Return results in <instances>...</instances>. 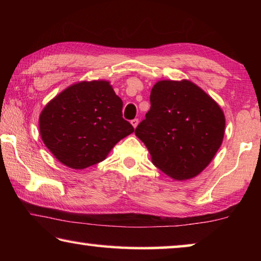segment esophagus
Segmentation results:
<instances>
[{
  "instance_id": "34e87169",
  "label": "esophagus",
  "mask_w": 261,
  "mask_h": 261,
  "mask_svg": "<svg viewBox=\"0 0 261 261\" xmlns=\"http://www.w3.org/2000/svg\"><path fill=\"white\" fill-rule=\"evenodd\" d=\"M138 123H139L138 118H135V120H132V121H131V124H132V126L135 127V129L137 127V125H138Z\"/></svg>"
}]
</instances>
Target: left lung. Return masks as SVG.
<instances>
[{"instance_id": "8db88e82", "label": "left lung", "mask_w": 261, "mask_h": 261, "mask_svg": "<svg viewBox=\"0 0 261 261\" xmlns=\"http://www.w3.org/2000/svg\"><path fill=\"white\" fill-rule=\"evenodd\" d=\"M149 100L151 109L135 134L147 147L153 165L176 180L196 177L222 144L223 110L188 79L156 82Z\"/></svg>"}]
</instances>
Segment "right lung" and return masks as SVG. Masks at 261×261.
I'll list each match as a JSON object with an SVG mask.
<instances>
[{
	"mask_svg": "<svg viewBox=\"0 0 261 261\" xmlns=\"http://www.w3.org/2000/svg\"><path fill=\"white\" fill-rule=\"evenodd\" d=\"M123 101L108 81L72 84L42 109L40 136L53 155L71 169L103 161L121 139L135 131L122 117Z\"/></svg>",
	"mask_w": 261,
	"mask_h": 261,
	"instance_id": "1",
	"label": "right lung"
}]
</instances>
